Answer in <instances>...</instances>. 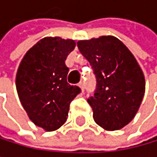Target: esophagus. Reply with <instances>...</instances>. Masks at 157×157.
Returning a JSON list of instances; mask_svg holds the SVG:
<instances>
[{"label": "esophagus", "instance_id": "1", "mask_svg": "<svg viewBox=\"0 0 157 157\" xmlns=\"http://www.w3.org/2000/svg\"><path fill=\"white\" fill-rule=\"evenodd\" d=\"M78 86L80 87V89H82V91L83 92V90H84V85H83V83H82V82H79V83H78Z\"/></svg>", "mask_w": 157, "mask_h": 157}]
</instances>
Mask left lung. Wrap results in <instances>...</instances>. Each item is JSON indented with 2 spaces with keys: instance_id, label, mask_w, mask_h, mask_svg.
Segmentation results:
<instances>
[{
  "instance_id": "1",
  "label": "left lung",
  "mask_w": 157,
  "mask_h": 157,
  "mask_svg": "<svg viewBox=\"0 0 157 157\" xmlns=\"http://www.w3.org/2000/svg\"><path fill=\"white\" fill-rule=\"evenodd\" d=\"M96 78L94 95L87 99L95 123L120 130L134 119L146 90L143 71L131 51L114 36L78 42Z\"/></svg>"
}]
</instances>
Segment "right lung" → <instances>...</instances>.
Returning a JSON list of instances; mask_svg holds the SVG:
<instances>
[{"instance_id": "1", "label": "right lung", "mask_w": 157, "mask_h": 157, "mask_svg": "<svg viewBox=\"0 0 157 157\" xmlns=\"http://www.w3.org/2000/svg\"><path fill=\"white\" fill-rule=\"evenodd\" d=\"M75 47L72 39L45 37L24 55L15 85L19 100L34 124L52 132L67 121L70 104L80 92L67 82V57Z\"/></svg>"}]
</instances>
